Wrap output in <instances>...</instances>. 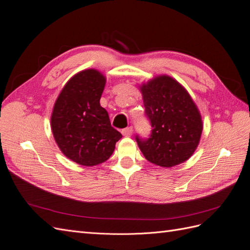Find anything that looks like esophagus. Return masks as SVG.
<instances>
[{"label": "esophagus", "mask_w": 250, "mask_h": 250, "mask_svg": "<svg viewBox=\"0 0 250 250\" xmlns=\"http://www.w3.org/2000/svg\"><path fill=\"white\" fill-rule=\"evenodd\" d=\"M121 133H123L124 136L129 137V136H131L132 133H133V127L132 126H127V127H125V129H124L123 131H121Z\"/></svg>", "instance_id": "34e87169"}]
</instances>
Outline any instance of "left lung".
I'll return each instance as SVG.
<instances>
[{"label": "left lung", "mask_w": 250, "mask_h": 250, "mask_svg": "<svg viewBox=\"0 0 250 250\" xmlns=\"http://www.w3.org/2000/svg\"><path fill=\"white\" fill-rule=\"evenodd\" d=\"M140 90L152 126L147 138L135 137L142 154L149 162L163 167L188 160L198 146L203 125L187 90L167 75L155 77Z\"/></svg>", "instance_id": "1"}]
</instances>
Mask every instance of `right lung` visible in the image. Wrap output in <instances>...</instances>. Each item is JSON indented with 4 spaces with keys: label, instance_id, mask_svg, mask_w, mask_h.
<instances>
[{
    "label": "right lung",
    "instance_id": "obj_1",
    "mask_svg": "<svg viewBox=\"0 0 250 250\" xmlns=\"http://www.w3.org/2000/svg\"><path fill=\"white\" fill-rule=\"evenodd\" d=\"M104 84L105 78L97 70L82 71L66 83L54 104V139L61 151L81 166L93 167L108 160L123 137L99 104Z\"/></svg>",
    "mask_w": 250,
    "mask_h": 250
}]
</instances>
